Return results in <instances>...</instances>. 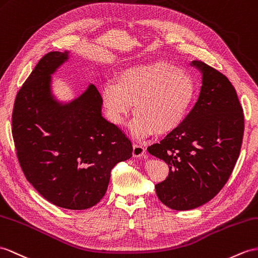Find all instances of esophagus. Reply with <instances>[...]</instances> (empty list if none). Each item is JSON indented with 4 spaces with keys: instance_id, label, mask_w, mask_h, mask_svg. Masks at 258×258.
I'll use <instances>...</instances> for the list:
<instances>
[{
    "instance_id": "esophagus-1",
    "label": "esophagus",
    "mask_w": 258,
    "mask_h": 258,
    "mask_svg": "<svg viewBox=\"0 0 258 258\" xmlns=\"http://www.w3.org/2000/svg\"><path fill=\"white\" fill-rule=\"evenodd\" d=\"M133 155L135 158H141V156L146 155V149H144V147L140 146V144H134Z\"/></svg>"
}]
</instances>
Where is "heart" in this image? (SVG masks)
<instances>
[{"label": "heart", "mask_w": 258, "mask_h": 258, "mask_svg": "<svg viewBox=\"0 0 258 258\" xmlns=\"http://www.w3.org/2000/svg\"><path fill=\"white\" fill-rule=\"evenodd\" d=\"M196 95L192 75L172 62L160 60L125 69L117 81H108L102 99L109 120L124 123L133 104L130 128L138 139L165 135L184 121Z\"/></svg>", "instance_id": "heart-1"}]
</instances>
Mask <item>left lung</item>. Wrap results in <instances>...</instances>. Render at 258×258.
Segmentation results:
<instances>
[{
	"label": "left lung",
	"mask_w": 258,
	"mask_h": 258,
	"mask_svg": "<svg viewBox=\"0 0 258 258\" xmlns=\"http://www.w3.org/2000/svg\"><path fill=\"white\" fill-rule=\"evenodd\" d=\"M191 66L203 74L197 103L176 129L148 148L167 163L168 176L155 185V191L174 210L197 208L222 189L244 134L243 109L229 79L202 61Z\"/></svg>",
	"instance_id": "8db88e82"
}]
</instances>
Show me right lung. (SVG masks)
Returning <instances> with one entry per match:
<instances>
[{"label":"right lung","mask_w":258,"mask_h":258,"mask_svg":"<svg viewBox=\"0 0 258 258\" xmlns=\"http://www.w3.org/2000/svg\"><path fill=\"white\" fill-rule=\"evenodd\" d=\"M69 51L43 55L18 91L12 134L27 180L49 203L70 210L95 206L110 171L133 156V146L102 116L103 99L93 84L69 103L56 100L51 75Z\"/></svg>","instance_id":"right-lung-1"}]
</instances>
